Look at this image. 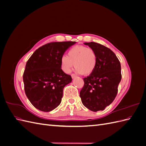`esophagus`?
<instances>
[{
  "mask_svg": "<svg viewBox=\"0 0 146 146\" xmlns=\"http://www.w3.org/2000/svg\"><path fill=\"white\" fill-rule=\"evenodd\" d=\"M71 77H72V78H75L76 77H77V76H76V74H71Z\"/></svg>",
  "mask_w": 146,
  "mask_h": 146,
  "instance_id": "esophagus-1",
  "label": "esophagus"
}]
</instances>
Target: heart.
<instances>
[{"label":"heart","mask_w":146,"mask_h":146,"mask_svg":"<svg viewBox=\"0 0 146 146\" xmlns=\"http://www.w3.org/2000/svg\"><path fill=\"white\" fill-rule=\"evenodd\" d=\"M74 63L77 73L89 76L94 72L98 63V56L96 51L91 47L83 45L72 47L68 51V56H61V68L64 72L69 73Z\"/></svg>","instance_id":"1"}]
</instances>
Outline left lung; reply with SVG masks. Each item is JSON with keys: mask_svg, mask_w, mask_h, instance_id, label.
Here are the masks:
<instances>
[{"mask_svg": "<svg viewBox=\"0 0 146 146\" xmlns=\"http://www.w3.org/2000/svg\"><path fill=\"white\" fill-rule=\"evenodd\" d=\"M84 44L96 51L98 63L94 72L83 78L80 97L85 107L96 112L104 110L115 99L122 78L121 66L109 48L94 42Z\"/></svg>", "mask_w": 146, "mask_h": 146, "instance_id": "obj_1", "label": "left lung"}]
</instances>
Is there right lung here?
<instances>
[{
    "instance_id": "right-lung-1",
    "label": "right lung",
    "mask_w": 146,
    "mask_h": 146,
    "mask_svg": "<svg viewBox=\"0 0 146 146\" xmlns=\"http://www.w3.org/2000/svg\"><path fill=\"white\" fill-rule=\"evenodd\" d=\"M75 41L47 43L35 51L25 65L24 90L34 107L48 112L60 104L64 87L71 82L70 75L61 69L60 60Z\"/></svg>"
}]
</instances>
